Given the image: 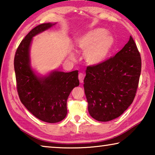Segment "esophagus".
Returning a JSON list of instances; mask_svg holds the SVG:
<instances>
[{"mask_svg": "<svg viewBox=\"0 0 155 155\" xmlns=\"http://www.w3.org/2000/svg\"><path fill=\"white\" fill-rule=\"evenodd\" d=\"M84 77H85V76H84L83 74H82V73H79V74H78V79H79L81 83H83Z\"/></svg>", "mask_w": 155, "mask_h": 155, "instance_id": "1", "label": "esophagus"}]
</instances>
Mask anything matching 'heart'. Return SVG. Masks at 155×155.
Segmentation results:
<instances>
[{
    "instance_id": "heart-1",
    "label": "heart",
    "mask_w": 155,
    "mask_h": 155,
    "mask_svg": "<svg viewBox=\"0 0 155 155\" xmlns=\"http://www.w3.org/2000/svg\"><path fill=\"white\" fill-rule=\"evenodd\" d=\"M114 44V37L107 34V31L102 28H94L76 41L78 51L86 52L84 54L85 61L91 65H99L105 61ZM74 57V54H70V58Z\"/></svg>"
}]
</instances>
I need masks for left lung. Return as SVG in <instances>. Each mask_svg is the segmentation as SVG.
<instances>
[{"instance_id":"1","label":"left lung","mask_w":155,"mask_h":155,"mask_svg":"<svg viewBox=\"0 0 155 155\" xmlns=\"http://www.w3.org/2000/svg\"><path fill=\"white\" fill-rule=\"evenodd\" d=\"M141 69L140 52L131 36L114 57L88 66L83 86L91 116L100 122L120 116L135 98Z\"/></svg>"}]
</instances>
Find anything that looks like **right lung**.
Here are the masks:
<instances>
[{"instance_id":"right-lung-1","label":"right lung","mask_w":155,"mask_h":155,"mask_svg":"<svg viewBox=\"0 0 155 155\" xmlns=\"http://www.w3.org/2000/svg\"><path fill=\"white\" fill-rule=\"evenodd\" d=\"M56 23L37 26L21 41L15 52L14 70L21 103L37 118L56 123L67 115V100L71 91L79 85L78 70L64 72L54 70L48 75L36 74L31 65L30 46L33 38Z\"/></svg>"}]
</instances>
